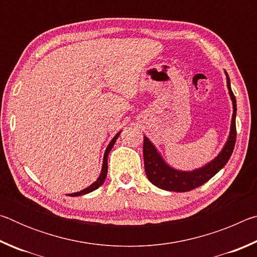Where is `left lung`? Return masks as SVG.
I'll use <instances>...</instances> for the list:
<instances>
[{"label": "left lung", "mask_w": 257, "mask_h": 257, "mask_svg": "<svg viewBox=\"0 0 257 257\" xmlns=\"http://www.w3.org/2000/svg\"><path fill=\"white\" fill-rule=\"evenodd\" d=\"M227 75V84L230 96L232 99L233 104V114L231 121V130H230L229 139L227 144L223 147L221 153L217 155V158L208 163L202 169H197L193 172H181L173 170L172 168L169 167L168 164L164 163V161L161 159L160 154L156 152L153 144L144 137V146H143V155H144V167L146 176L149 180L154 186L159 187L161 189L170 190V191H189L193 190L197 187L205 184L206 181L211 179L213 176H215L221 169H222L231 156L234 144H236L237 130H236V97L231 90L230 86V79L228 73Z\"/></svg>", "instance_id": "1"}]
</instances>
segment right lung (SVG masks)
<instances>
[{
  "mask_svg": "<svg viewBox=\"0 0 257 257\" xmlns=\"http://www.w3.org/2000/svg\"><path fill=\"white\" fill-rule=\"evenodd\" d=\"M119 135H120V133H119V134H116L115 136H114V138L112 139L110 144H108V146L106 147L105 153H104V159H103V168H102V172H101V175H99L98 179H97L96 181H95L93 185H90V186L88 187V188H86V189H84V190H80L79 193L70 194V196H80V195L88 194V193H90V191H93V190H95V189H97L99 186H102V184L104 182V180H105V178H106V173H107V156H108V153H110V151H111V149L113 147V145H114V143H115V141H116V138L119 137Z\"/></svg>",
  "mask_w": 257,
  "mask_h": 257,
  "instance_id": "1",
  "label": "right lung"
}]
</instances>
